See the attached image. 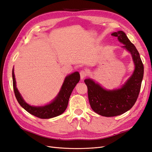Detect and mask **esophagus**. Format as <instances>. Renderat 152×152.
I'll return each mask as SVG.
<instances>
[{"instance_id":"obj_1","label":"esophagus","mask_w":152,"mask_h":152,"mask_svg":"<svg viewBox=\"0 0 152 152\" xmlns=\"http://www.w3.org/2000/svg\"><path fill=\"white\" fill-rule=\"evenodd\" d=\"M87 75V72L86 70H81L80 72V76L81 79H83L84 78H85Z\"/></svg>"}]
</instances>
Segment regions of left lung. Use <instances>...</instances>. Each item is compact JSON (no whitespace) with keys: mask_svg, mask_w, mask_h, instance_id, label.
Returning <instances> with one entry per match:
<instances>
[{"mask_svg":"<svg viewBox=\"0 0 152 152\" xmlns=\"http://www.w3.org/2000/svg\"><path fill=\"white\" fill-rule=\"evenodd\" d=\"M112 35L117 37L124 44L123 48L132 54L135 65L133 74L121 89L112 91L104 89L90 79L84 80L91 108L100 115L108 117L120 115L133 107L138 98L144 73L143 64L140 54L126 34L118 31Z\"/></svg>","mask_w":152,"mask_h":152,"instance_id":"obj_1","label":"left lung"}]
</instances>
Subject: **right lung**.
<instances>
[{"label":"right lung","mask_w":152,"mask_h":152,"mask_svg":"<svg viewBox=\"0 0 152 152\" xmlns=\"http://www.w3.org/2000/svg\"><path fill=\"white\" fill-rule=\"evenodd\" d=\"M12 75L14 92L18 103L26 111L40 118H53L65 112L67 108L72 92L80 80V74L77 72L68 75L65 78L58 96L52 103L44 107H32L25 102L16 88L14 70H12Z\"/></svg>","instance_id":"1"}]
</instances>
